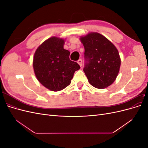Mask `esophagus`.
<instances>
[{"label":"esophagus","mask_w":148,"mask_h":148,"mask_svg":"<svg viewBox=\"0 0 148 148\" xmlns=\"http://www.w3.org/2000/svg\"><path fill=\"white\" fill-rule=\"evenodd\" d=\"M77 63L80 66H82V59H79L78 61H77Z\"/></svg>","instance_id":"1"}]
</instances>
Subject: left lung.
Wrapping results in <instances>:
<instances>
[{
    "instance_id": "obj_1",
    "label": "left lung",
    "mask_w": 148,
    "mask_h": 148,
    "mask_svg": "<svg viewBox=\"0 0 148 148\" xmlns=\"http://www.w3.org/2000/svg\"><path fill=\"white\" fill-rule=\"evenodd\" d=\"M84 47L83 71L92 86L104 89L112 84L119 72L121 60L117 49L98 33L80 38Z\"/></svg>"
}]
</instances>
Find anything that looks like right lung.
I'll use <instances>...</instances> for the list:
<instances>
[{
    "label": "right lung",
    "mask_w": 148,
    "mask_h": 148,
    "mask_svg": "<svg viewBox=\"0 0 148 148\" xmlns=\"http://www.w3.org/2000/svg\"><path fill=\"white\" fill-rule=\"evenodd\" d=\"M64 39L51 37L36 51L33 69L38 81L52 91L62 90L71 83L75 71L80 69L70 60V52L64 49Z\"/></svg>",
    "instance_id": "add662e5"
}]
</instances>
